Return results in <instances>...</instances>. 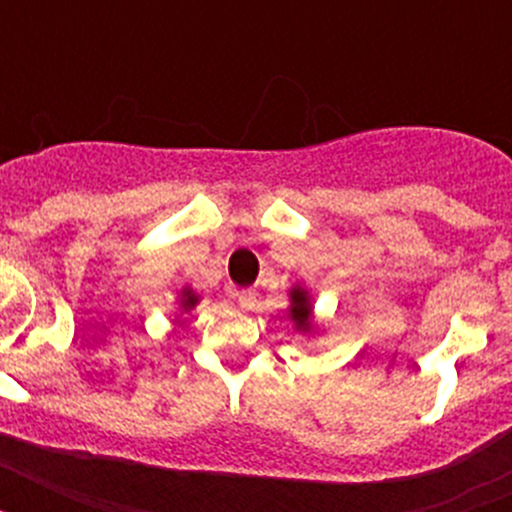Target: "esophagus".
Segmentation results:
<instances>
[{
    "label": "esophagus",
    "mask_w": 512,
    "mask_h": 512,
    "mask_svg": "<svg viewBox=\"0 0 512 512\" xmlns=\"http://www.w3.org/2000/svg\"><path fill=\"white\" fill-rule=\"evenodd\" d=\"M238 305H241L243 310H253V307H256V292H253V289H241V292H238Z\"/></svg>",
    "instance_id": "esophagus-1"
}]
</instances>
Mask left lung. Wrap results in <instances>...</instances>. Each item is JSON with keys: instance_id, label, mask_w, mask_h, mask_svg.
<instances>
[{"instance_id": "left-lung-1", "label": "left lung", "mask_w": 512, "mask_h": 512, "mask_svg": "<svg viewBox=\"0 0 512 512\" xmlns=\"http://www.w3.org/2000/svg\"><path fill=\"white\" fill-rule=\"evenodd\" d=\"M289 315L295 320L297 328L302 333H310L312 330V302H310V292H307L302 284H295V287L289 289Z\"/></svg>"}]
</instances>
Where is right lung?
<instances>
[{"instance_id": "obj_1", "label": "right lung", "mask_w": 512, "mask_h": 512, "mask_svg": "<svg viewBox=\"0 0 512 512\" xmlns=\"http://www.w3.org/2000/svg\"><path fill=\"white\" fill-rule=\"evenodd\" d=\"M197 302H200V297L194 295V292L189 287H184L182 289V297H179V305H182V310L189 312L194 305H197Z\"/></svg>"}]
</instances>
